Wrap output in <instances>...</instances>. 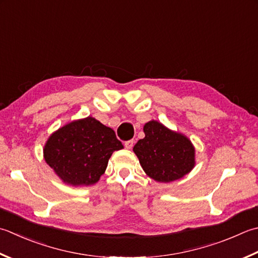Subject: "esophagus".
<instances>
[{
  "instance_id": "1",
  "label": "esophagus",
  "mask_w": 258,
  "mask_h": 258,
  "mask_svg": "<svg viewBox=\"0 0 258 258\" xmlns=\"http://www.w3.org/2000/svg\"><path fill=\"white\" fill-rule=\"evenodd\" d=\"M133 145H134V141L133 140H130V141H126V142L124 143V146L127 150H131L133 148Z\"/></svg>"
}]
</instances>
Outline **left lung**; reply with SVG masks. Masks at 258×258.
<instances>
[{
    "instance_id": "left-lung-1",
    "label": "left lung",
    "mask_w": 258,
    "mask_h": 258,
    "mask_svg": "<svg viewBox=\"0 0 258 258\" xmlns=\"http://www.w3.org/2000/svg\"><path fill=\"white\" fill-rule=\"evenodd\" d=\"M143 131L144 139L139 140L133 151L150 178L166 183L181 179L194 169L196 151L186 136L158 120H150Z\"/></svg>"
}]
</instances>
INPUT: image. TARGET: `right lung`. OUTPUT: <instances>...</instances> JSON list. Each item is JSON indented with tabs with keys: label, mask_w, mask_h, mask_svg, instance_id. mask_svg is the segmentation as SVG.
I'll list each match as a JSON object with an SVG mask.
<instances>
[{
	"label": "right lung",
	"mask_w": 258,
	"mask_h": 258,
	"mask_svg": "<svg viewBox=\"0 0 258 258\" xmlns=\"http://www.w3.org/2000/svg\"><path fill=\"white\" fill-rule=\"evenodd\" d=\"M123 148L112 128L88 116L50 135L43 156L64 183L92 185L104 174L114 151Z\"/></svg>",
	"instance_id": "right-lung-1"
}]
</instances>
